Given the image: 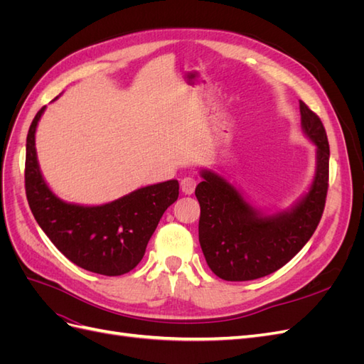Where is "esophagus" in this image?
I'll return each instance as SVG.
<instances>
[{"label":"esophagus","instance_id":"esophagus-1","mask_svg":"<svg viewBox=\"0 0 364 364\" xmlns=\"http://www.w3.org/2000/svg\"><path fill=\"white\" fill-rule=\"evenodd\" d=\"M196 185H197V181L194 178H190V176H188V178H183L181 181V188L185 194H193Z\"/></svg>","mask_w":364,"mask_h":364}]
</instances>
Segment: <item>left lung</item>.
<instances>
[{"instance_id": "1", "label": "left lung", "mask_w": 364, "mask_h": 364, "mask_svg": "<svg viewBox=\"0 0 364 364\" xmlns=\"http://www.w3.org/2000/svg\"><path fill=\"white\" fill-rule=\"evenodd\" d=\"M299 111L304 135L316 146V171L310 188L290 208L264 213L223 176L200 171L203 181L196 186L199 241L218 278L252 281L277 272L306 245L321 222L328 191V138L321 118L304 102Z\"/></svg>"}]
</instances>
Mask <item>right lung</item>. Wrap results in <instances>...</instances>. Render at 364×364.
<instances>
[{
	"instance_id": "add662e5",
	"label": "right lung",
	"mask_w": 364,
	"mask_h": 364,
	"mask_svg": "<svg viewBox=\"0 0 364 364\" xmlns=\"http://www.w3.org/2000/svg\"><path fill=\"white\" fill-rule=\"evenodd\" d=\"M46 107L33 118L27 135L26 194L31 213L75 266L106 277L124 274L138 266L165 209L178 200L179 182L142 186L103 205L62 200L43 179L38 162L35 135Z\"/></svg>"
}]
</instances>
